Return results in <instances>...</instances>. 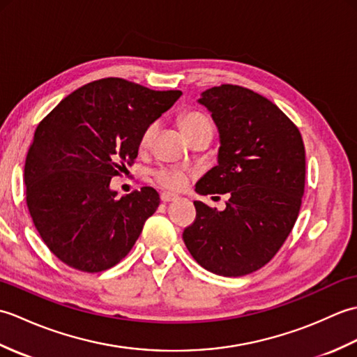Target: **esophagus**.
<instances>
[{"mask_svg":"<svg viewBox=\"0 0 357 357\" xmlns=\"http://www.w3.org/2000/svg\"><path fill=\"white\" fill-rule=\"evenodd\" d=\"M176 198H178L176 195L169 193V192H164V193H161V201H162V202H172V201H174Z\"/></svg>","mask_w":357,"mask_h":357,"instance_id":"34e87169","label":"esophagus"}]
</instances>
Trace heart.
<instances>
[{
  "label": "heart",
  "instance_id": "obj_1",
  "mask_svg": "<svg viewBox=\"0 0 357 357\" xmlns=\"http://www.w3.org/2000/svg\"><path fill=\"white\" fill-rule=\"evenodd\" d=\"M178 124L187 138H190V136L199 133L202 130H207V128H211V130H213L210 118L198 110H187L181 113L178 118ZM155 133H156V124H150L144 128L139 139V146L142 149L149 147ZM155 179L159 185L167 188V190H181V188H183L187 183V174L179 169L165 167V169H159L155 172Z\"/></svg>",
  "mask_w": 357,
  "mask_h": 357
}]
</instances>
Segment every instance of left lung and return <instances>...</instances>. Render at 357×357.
I'll return each instance as SVG.
<instances>
[{"instance_id":"obj_1","label":"left lung","mask_w":357,"mask_h":357,"mask_svg":"<svg viewBox=\"0 0 357 357\" xmlns=\"http://www.w3.org/2000/svg\"><path fill=\"white\" fill-rule=\"evenodd\" d=\"M211 113L221 147L218 165L196 184L199 195H229L225 210L195 201L196 219L183 233L201 267L244 276L271 261L298 219L305 188L299 128L253 90L222 84L198 100Z\"/></svg>"}]
</instances>
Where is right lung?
<instances>
[{"instance_id": "right-lung-1", "label": "right lung", "mask_w": 357, "mask_h": 357, "mask_svg": "<svg viewBox=\"0 0 357 357\" xmlns=\"http://www.w3.org/2000/svg\"><path fill=\"white\" fill-rule=\"evenodd\" d=\"M181 95L104 78L66 96L38 124L24 165L26 201L41 239L59 261L98 273L130 252L159 195L142 187L116 199L110 179L133 164L144 128Z\"/></svg>"}]
</instances>
